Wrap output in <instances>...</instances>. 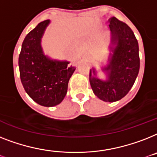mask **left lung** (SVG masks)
Returning <instances> with one entry per match:
<instances>
[{"mask_svg": "<svg viewBox=\"0 0 157 157\" xmlns=\"http://www.w3.org/2000/svg\"><path fill=\"white\" fill-rule=\"evenodd\" d=\"M109 21L113 53L109 55L108 65L102 68L107 79L98 78L96 70L92 68L90 82L98 98L114 102L126 96L133 86L140 70V56L138 41L132 29L115 17Z\"/></svg>", "mask_w": 157, "mask_h": 157, "instance_id": "obj_1", "label": "left lung"}]
</instances>
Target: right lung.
I'll return each instance as SVG.
<instances>
[{
    "label": "right lung",
    "mask_w": 157,
    "mask_h": 157,
    "mask_svg": "<svg viewBox=\"0 0 157 157\" xmlns=\"http://www.w3.org/2000/svg\"><path fill=\"white\" fill-rule=\"evenodd\" d=\"M50 20L37 25L24 39L18 58L20 78L26 94L39 105L55 106L63 100L76 67L68 61L52 59L43 53L41 39Z\"/></svg>",
    "instance_id": "obj_1"
}]
</instances>
